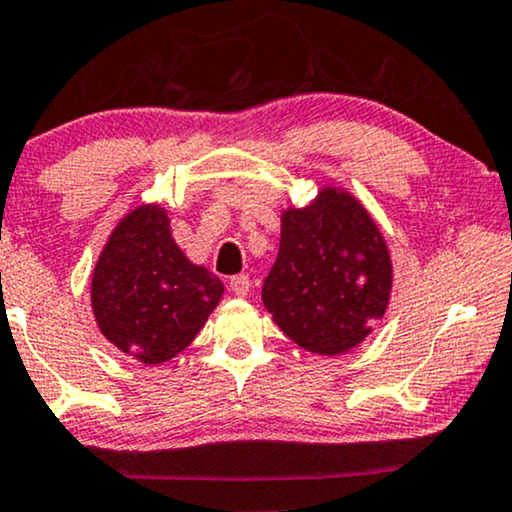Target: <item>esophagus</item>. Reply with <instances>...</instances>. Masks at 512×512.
<instances>
[{"instance_id": "1", "label": "esophagus", "mask_w": 512, "mask_h": 512, "mask_svg": "<svg viewBox=\"0 0 512 512\" xmlns=\"http://www.w3.org/2000/svg\"><path fill=\"white\" fill-rule=\"evenodd\" d=\"M229 288L231 293L238 295V297H245L250 293V278L245 274H238V276H231L229 278Z\"/></svg>"}]
</instances>
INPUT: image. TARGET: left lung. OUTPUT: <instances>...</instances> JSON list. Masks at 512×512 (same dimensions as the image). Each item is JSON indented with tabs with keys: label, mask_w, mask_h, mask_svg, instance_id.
<instances>
[{
	"label": "left lung",
	"mask_w": 512,
	"mask_h": 512,
	"mask_svg": "<svg viewBox=\"0 0 512 512\" xmlns=\"http://www.w3.org/2000/svg\"><path fill=\"white\" fill-rule=\"evenodd\" d=\"M392 286L383 231L345 186L323 184L307 208L281 210V245L262 302L295 345L323 357L361 345L385 316Z\"/></svg>",
	"instance_id": "obj_1"
}]
</instances>
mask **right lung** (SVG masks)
<instances>
[{
	"label": "right lung",
	"instance_id": "1",
	"mask_svg": "<svg viewBox=\"0 0 512 512\" xmlns=\"http://www.w3.org/2000/svg\"><path fill=\"white\" fill-rule=\"evenodd\" d=\"M89 290L103 338L127 357L158 366L196 340L224 283L184 255L163 205L141 203L113 226Z\"/></svg>",
	"mask_w": 512,
	"mask_h": 512
}]
</instances>
